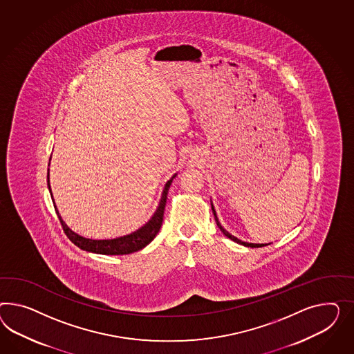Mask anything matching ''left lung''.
<instances>
[{"mask_svg": "<svg viewBox=\"0 0 354 354\" xmlns=\"http://www.w3.org/2000/svg\"><path fill=\"white\" fill-rule=\"evenodd\" d=\"M211 209H212L214 216H215V220H216V225H218V227H219V230L224 233V236H227L228 239H232V241H234V242H237L239 245H243V246H246V248H263V246H267V243H249V242H243V241H241V239H237V237L232 236L230 232H227V230H224V228L221 227V224H220L219 220H218V216H216V212H215V209H214L212 203H211Z\"/></svg>", "mask_w": 354, "mask_h": 354, "instance_id": "left-lung-1", "label": "left lung"}]
</instances>
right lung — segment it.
Here are the masks:
<instances>
[{
	"instance_id": "obj_1",
	"label": "right lung",
	"mask_w": 354,
	"mask_h": 354,
	"mask_svg": "<svg viewBox=\"0 0 354 354\" xmlns=\"http://www.w3.org/2000/svg\"><path fill=\"white\" fill-rule=\"evenodd\" d=\"M175 178V175L172 176L169 182L166 183L165 189H163L162 197L161 201L158 205V209L153 214L151 220L144 224L142 228L133 232L131 234H127L124 237H118V239H85L80 234L75 233L73 230L68 228L67 224L63 221L62 216L59 215V211L57 210V218L62 223V227L64 233L67 234L68 239H71L77 248L85 250L88 252H95V254H103V255H126V254H131L135 251L144 249L148 243L152 242L153 239L157 236V233L160 232V228L162 225L163 220V211H165V206H166V200H167V192L171 185L172 179ZM48 189H50V183L48 180ZM53 198V194H51ZM54 201V198H53ZM54 207L55 202H54Z\"/></svg>"
}]
</instances>
